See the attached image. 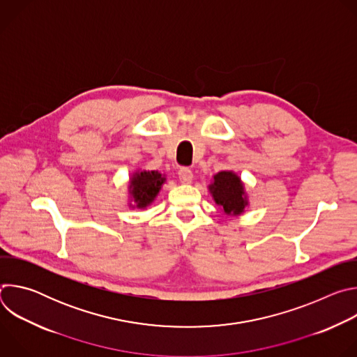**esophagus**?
<instances>
[{"label":"esophagus","mask_w":357,"mask_h":357,"mask_svg":"<svg viewBox=\"0 0 357 357\" xmlns=\"http://www.w3.org/2000/svg\"><path fill=\"white\" fill-rule=\"evenodd\" d=\"M178 178H179V181H181L182 183H190L192 179H193V174H192V171H190L189 168L182 167V168H179V171H178Z\"/></svg>","instance_id":"34e87169"}]
</instances>
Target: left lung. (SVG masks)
<instances>
[{
    "label": "left lung",
    "instance_id": "left-lung-1",
    "mask_svg": "<svg viewBox=\"0 0 357 357\" xmlns=\"http://www.w3.org/2000/svg\"><path fill=\"white\" fill-rule=\"evenodd\" d=\"M213 183L209 185L211 193L226 215H240L247 206L244 186L240 178L231 171H222L213 176Z\"/></svg>",
    "mask_w": 357,
    "mask_h": 357
}]
</instances>
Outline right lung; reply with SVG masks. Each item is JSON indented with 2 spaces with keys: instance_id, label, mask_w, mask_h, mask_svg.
<instances>
[{
  "instance_id": "1",
  "label": "right lung",
  "mask_w": 357,
  "mask_h": 357,
  "mask_svg": "<svg viewBox=\"0 0 357 357\" xmlns=\"http://www.w3.org/2000/svg\"><path fill=\"white\" fill-rule=\"evenodd\" d=\"M165 182V176L157 171L135 172L130 181V195L135 206L146 208L154 200Z\"/></svg>"
}]
</instances>
